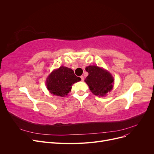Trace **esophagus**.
<instances>
[{"label": "esophagus", "instance_id": "obj_1", "mask_svg": "<svg viewBox=\"0 0 154 154\" xmlns=\"http://www.w3.org/2000/svg\"><path fill=\"white\" fill-rule=\"evenodd\" d=\"M80 78H81L82 81H84V77L83 75H82V76H80Z\"/></svg>", "mask_w": 154, "mask_h": 154}]
</instances>
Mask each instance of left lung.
I'll return each mask as SVG.
<instances>
[{
    "label": "left lung",
    "instance_id": "obj_1",
    "mask_svg": "<svg viewBox=\"0 0 154 154\" xmlns=\"http://www.w3.org/2000/svg\"><path fill=\"white\" fill-rule=\"evenodd\" d=\"M85 70L88 75L85 82L94 95L103 96L112 90L114 82L109 72L95 66H88Z\"/></svg>",
    "mask_w": 154,
    "mask_h": 154
}]
</instances>
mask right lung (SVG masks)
<instances>
[{
	"mask_svg": "<svg viewBox=\"0 0 154 154\" xmlns=\"http://www.w3.org/2000/svg\"><path fill=\"white\" fill-rule=\"evenodd\" d=\"M81 80L70 68L60 67L54 70L47 79V87L52 94L65 97L70 92L72 85Z\"/></svg>",
	"mask_w": 154,
	"mask_h": 154,
	"instance_id": "add662e5",
	"label": "right lung"
}]
</instances>
